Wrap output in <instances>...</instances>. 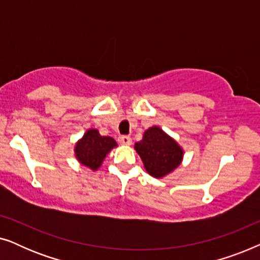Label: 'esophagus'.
<instances>
[{
  "label": "esophagus",
  "mask_w": 260,
  "mask_h": 260,
  "mask_svg": "<svg viewBox=\"0 0 260 260\" xmlns=\"http://www.w3.org/2000/svg\"><path fill=\"white\" fill-rule=\"evenodd\" d=\"M118 142H119V144H122V145H130L131 143H133V141H131V138L129 136H120L118 138Z\"/></svg>",
  "instance_id": "obj_1"
}]
</instances>
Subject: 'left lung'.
I'll use <instances>...</instances> for the list:
<instances>
[{
  "mask_svg": "<svg viewBox=\"0 0 260 260\" xmlns=\"http://www.w3.org/2000/svg\"><path fill=\"white\" fill-rule=\"evenodd\" d=\"M135 150L152 177L162 179L173 173L183 159V149L159 126L145 130L143 138L135 143Z\"/></svg>",
  "mask_w": 260,
  "mask_h": 260,
  "instance_id": "obj_1",
  "label": "left lung"
}]
</instances>
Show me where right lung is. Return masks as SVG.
I'll return each instance as SVG.
<instances>
[{
	"mask_svg": "<svg viewBox=\"0 0 260 260\" xmlns=\"http://www.w3.org/2000/svg\"><path fill=\"white\" fill-rule=\"evenodd\" d=\"M117 147L112 137L102 136L97 129H88L74 147L76 158L91 170L101 168L106 155Z\"/></svg>",
	"mask_w": 260,
	"mask_h": 260,
	"instance_id": "add662e5",
	"label": "right lung"
}]
</instances>
